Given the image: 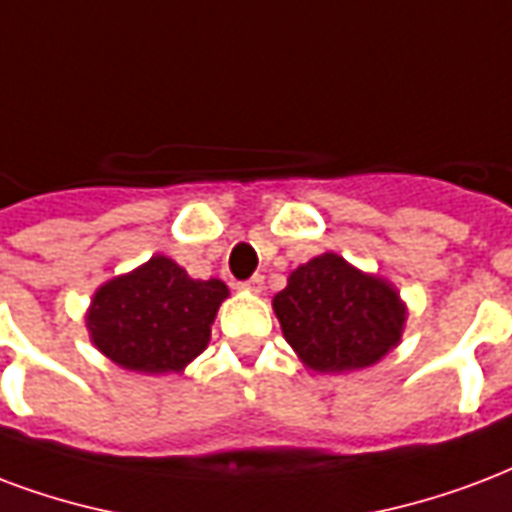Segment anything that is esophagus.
Listing matches in <instances>:
<instances>
[{"instance_id": "obj_1", "label": "esophagus", "mask_w": 512, "mask_h": 512, "mask_svg": "<svg viewBox=\"0 0 512 512\" xmlns=\"http://www.w3.org/2000/svg\"><path fill=\"white\" fill-rule=\"evenodd\" d=\"M238 287H241V290H249V293H260V290H263V276H249L246 282H238Z\"/></svg>"}]
</instances>
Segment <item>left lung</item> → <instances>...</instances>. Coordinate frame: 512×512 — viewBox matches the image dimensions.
<instances>
[{
    "instance_id": "left-lung-1",
    "label": "left lung",
    "mask_w": 512,
    "mask_h": 512,
    "mask_svg": "<svg viewBox=\"0 0 512 512\" xmlns=\"http://www.w3.org/2000/svg\"><path fill=\"white\" fill-rule=\"evenodd\" d=\"M274 312L285 339L314 372L372 366L399 344L404 325L396 290L333 252L295 268L274 295Z\"/></svg>"
}]
</instances>
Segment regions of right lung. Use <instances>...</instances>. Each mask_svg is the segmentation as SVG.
<instances>
[{
    "label": "right lung",
    "mask_w": 512,
    "mask_h": 512,
    "mask_svg": "<svg viewBox=\"0 0 512 512\" xmlns=\"http://www.w3.org/2000/svg\"><path fill=\"white\" fill-rule=\"evenodd\" d=\"M225 298V282L189 279L170 257L157 255L132 274L102 285L86 325L92 342L124 369L181 372L206 350Z\"/></svg>",
    "instance_id": "add662e5"
}]
</instances>
